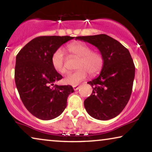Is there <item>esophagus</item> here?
Masks as SVG:
<instances>
[{
    "label": "esophagus",
    "mask_w": 152,
    "mask_h": 152,
    "mask_svg": "<svg viewBox=\"0 0 152 152\" xmlns=\"http://www.w3.org/2000/svg\"><path fill=\"white\" fill-rule=\"evenodd\" d=\"M80 88V86H79V85H75V86H73V88L75 91H77Z\"/></svg>",
    "instance_id": "34e87169"
}]
</instances>
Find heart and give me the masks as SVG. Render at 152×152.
<instances>
[{
	"label": "heart",
	"instance_id": "obj_1",
	"mask_svg": "<svg viewBox=\"0 0 152 152\" xmlns=\"http://www.w3.org/2000/svg\"><path fill=\"white\" fill-rule=\"evenodd\" d=\"M67 50L70 55L79 58L77 64V70L68 74L64 79L66 84L77 85L86 79L88 73L94 76L99 73L103 68L104 58L100 52L92 50L90 45L86 43L75 41L67 45ZM66 57L62 48H58L54 52L51 58L52 65L55 71L60 74L67 72L66 68Z\"/></svg>",
	"mask_w": 152,
	"mask_h": 152
}]
</instances>
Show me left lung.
I'll return each instance as SVG.
<instances>
[{
  "label": "left lung",
  "mask_w": 152,
  "mask_h": 152,
  "mask_svg": "<svg viewBox=\"0 0 152 152\" xmlns=\"http://www.w3.org/2000/svg\"><path fill=\"white\" fill-rule=\"evenodd\" d=\"M97 47L104 58L99 75L88 82L92 94L84 100L86 111L95 119L108 120L121 113L132 92L135 66L129 51L107 34L77 37Z\"/></svg>",
  "instance_id": "1"
}]
</instances>
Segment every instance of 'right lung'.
<instances>
[{
    "label": "right lung",
    "instance_id": "add662e5",
    "mask_svg": "<svg viewBox=\"0 0 152 152\" xmlns=\"http://www.w3.org/2000/svg\"><path fill=\"white\" fill-rule=\"evenodd\" d=\"M75 37L41 36L34 38L19 51L16 58L14 79L23 104L35 117L43 120L61 115L74 89L70 85L54 82L62 76L53 67L52 55L56 50Z\"/></svg>",
    "mask_w": 152,
    "mask_h": 152
}]
</instances>
